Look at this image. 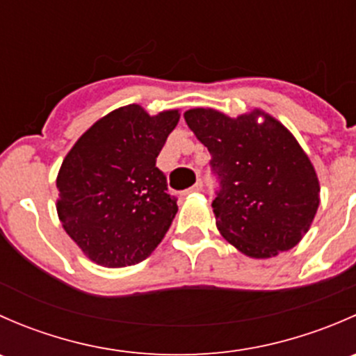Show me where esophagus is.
Returning a JSON list of instances; mask_svg holds the SVG:
<instances>
[{
  "mask_svg": "<svg viewBox=\"0 0 356 356\" xmlns=\"http://www.w3.org/2000/svg\"><path fill=\"white\" fill-rule=\"evenodd\" d=\"M201 189H203V182L198 181L195 186H193L191 189H189V191H201Z\"/></svg>",
  "mask_w": 356,
  "mask_h": 356,
  "instance_id": "34e87169",
  "label": "esophagus"
}]
</instances>
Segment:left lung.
Segmentation results:
<instances>
[{
    "instance_id": "8db88e82",
    "label": "left lung",
    "mask_w": 356,
    "mask_h": 356,
    "mask_svg": "<svg viewBox=\"0 0 356 356\" xmlns=\"http://www.w3.org/2000/svg\"><path fill=\"white\" fill-rule=\"evenodd\" d=\"M184 118L220 179L211 208L222 238L251 258L296 246L321 203L317 172L296 138L260 108L236 118L193 108Z\"/></svg>"
}]
</instances>
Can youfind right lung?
Here are the masks:
<instances>
[{
    "label": "right lung",
    "mask_w": 356,
    "mask_h": 356,
    "mask_svg": "<svg viewBox=\"0 0 356 356\" xmlns=\"http://www.w3.org/2000/svg\"><path fill=\"white\" fill-rule=\"evenodd\" d=\"M179 110L149 115L127 105L77 139L56 177V211L82 253L103 267L146 260L167 234L177 203L156 167Z\"/></svg>",
    "instance_id": "obj_1"
}]
</instances>
